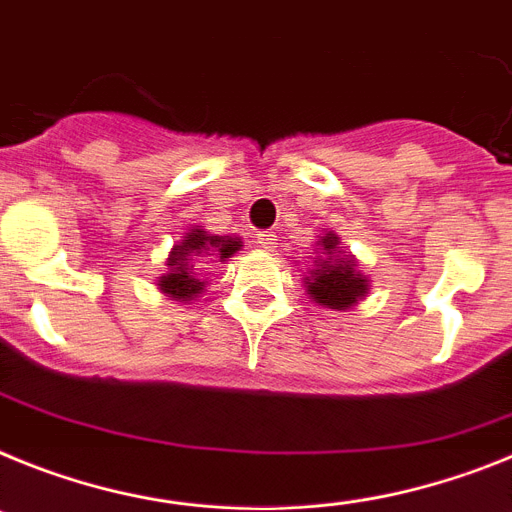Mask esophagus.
Masks as SVG:
<instances>
[{"mask_svg":"<svg viewBox=\"0 0 512 512\" xmlns=\"http://www.w3.org/2000/svg\"><path fill=\"white\" fill-rule=\"evenodd\" d=\"M257 244H260L262 250L273 252L275 244H278V237H275V231H260V234H257Z\"/></svg>","mask_w":512,"mask_h":512,"instance_id":"esophagus-1","label":"esophagus"}]
</instances>
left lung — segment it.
I'll list each match as a JSON object with an SVG mask.
<instances>
[{
    "mask_svg": "<svg viewBox=\"0 0 512 512\" xmlns=\"http://www.w3.org/2000/svg\"><path fill=\"white\" fill-rule=\"evenodd\" d=\"M314 265L304 273V288L317 306L348 311L368 296V275L355 255L342 250L335 231H322L314 242Z\"/></svg>",
    "mask_w": 512,
    "mask_h": 512,
    "instance_id": "1",
    "label": "left lung"
}]
</instances>
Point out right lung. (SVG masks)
<instances>
[{
  "mask_svg": "<svg viewBox=\"0 0 512 512\" xmlns=\"http://www.w3.org/2000/svg\"><path fill=\"white\" fill-rule=\"evenodd\" d=\"M244 244L239 237H219V234H208L201 226H190L185 237L177 239L175 247L167 255V270L157 278V286L170 301H198L206 293L208 281L198 273V262L213 260L226 262L229 257L237 255Z\"/></svg>",
  "mask_w": 512,
  "mask_h": 512,
  "instance_id": "1",
  "label": "right lung"
}]
</instances>
